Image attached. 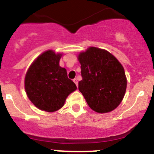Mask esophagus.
Returning <instances> with one entry per match:
<instances>
[{"label": "esophagus", "instance_id": "1", "mask_svg": "<svg viewBox=\"0 0 154 154\" xmlns=\"http://www.w3.org/2000/svg\"><path fill=\"white\" fill-rule=\"evenodd\" d=\"M74 84H76V86H78V82H77V79H74Z\"/></svg>", "mask_w": 154, "mask_h": 154}]
</instances>
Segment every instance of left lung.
<instances>
[{"mask_svg": "<svg viewBox=\"0 0 154 154\" xmlns=\"http://www.w3.org/2000/svg\"><path fill=\"white\" fill-rule=\"evenodd\" d=\"M78 60L82 76L78 89L88 106L98 113L114 110L126 91L124 67L111 53L96 47L80 53Z\"/></svg>", "mask_w": 154, "mask_h": 154, "instance_id": "8db88e82", "label": "left lung"}]
</instances>
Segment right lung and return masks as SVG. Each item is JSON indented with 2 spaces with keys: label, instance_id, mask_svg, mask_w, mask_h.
<instances>
[{
  "label": "right lung",
  "instance_id": "add662e5",
  "mask_svg": "<svg viewBox=\"0 0 154 154\" xmlns=\"http://www.w3.org/2000/svg\"><path fill=\"white\" fill-rule=\"evenodd\" d=\"M61 55L52 50L45 51L30 65L25 77L28 98L38 109L48 112L60 109L68 95L77 90L66 69L59 66Z\"/></svg>",
  "mask_w": 154,
  "mask_h": 154
}]
</instances>
